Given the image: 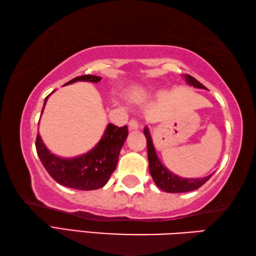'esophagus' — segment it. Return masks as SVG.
<instances>
[{"mask_svg": "<svg viewBox=\"0 0 256 256\" xmlns=\"http://www.w3.org/2000/svg\"><path fill=\"white\" fill-rule=\"evenodd\" d=\"M128 127H129V130H136V129H138V127H140V124H138V121L136 119H132L128 122Z\"/></svg>", "mask_w": 256, "mask_h": 256, "instance_id": "obj_1", "label": "esophagus"}]
</instances>
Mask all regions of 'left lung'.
Masks as SVG:
<instances>
[{
	"label": "left lung",
	"mask_w": 256,
	"mask_h": 256,
	"mask_svg": "<svg viewBox=\"0 0 256 256\" xmlns=\"http://www.w3.org/2000/svg\"><path fill=\"white\" fill-rule=\"evenodd\" d=\"M186 83L192 86L198 88H206L199 80H196L191 75L186 74L184 75ZM144 135L147 140V155H148V168L150 176L153 178L155 184L158 186L160 189H162L165 192H170V194H182V192H189L199 189L201 186H204L207 182L212 176L201 178H186L178 176L176 174L170 172L168 170L160 163V158L156 155V152L154 148V144L152 142V137L148 128L145 127Z\"/></svg>",
	"instance_id": "left-lung-1"
}]
</instances>
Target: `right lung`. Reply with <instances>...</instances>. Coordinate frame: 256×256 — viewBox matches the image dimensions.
Returning <instances> with one entry per match:
<instances>
[{"label": "right lung", "mask_w": 256, "mask_h": 256, "mask_svg": "<svg viewBox=\"0 0 256 256\" xmlns=\"http://www.w3.org/2000/svg\"><path fill=\"white\" fill-rule=\"evenodd\" d=\"M78 80L98 83L101 78L96 75H82L70 80L65 85ZM48 96L44 98V106ZM127 136V126L116 127L114 124H109L100 142L86 154L74 158H62L47 150L38 134L36 138V150L44 168L57 183L76 190H96L106 184L116 170L121 147Z\"/></svg>", "instance_id": "right-lung-1"}]
</instances>
